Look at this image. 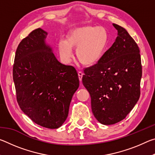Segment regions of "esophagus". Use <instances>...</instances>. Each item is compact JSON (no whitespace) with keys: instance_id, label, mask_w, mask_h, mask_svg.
<instances>
[{"instance_id":"34e87169","label":"esophagus","mask_w":155,"mask_h":155,"mask_svg":"<svg viewBox=\"0 0 155 155\" xmlns=\"http://www.w3.org/2000/svg\"><path fill=\"white\" fill-rule=\"evenodd\" d=\"M78 78H79V81L81 82V81H82L83 76V73L82 72H78Z\"/></svg>"}]
</instances>
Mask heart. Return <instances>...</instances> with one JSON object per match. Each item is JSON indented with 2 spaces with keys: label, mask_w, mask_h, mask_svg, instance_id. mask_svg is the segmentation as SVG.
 <instances>
[{
  "label": "heart",
  "mask_w": 155,
  "mask_h": 155,
  "mask_svg": "<svg viewBox=\"0 0 155 155\" xmlns=\"http://www.w3.org/2000/svg\"><path fill=\"white\" fill-rule=\"evenodd\" d=\"M107 41L108 35L104 28L85 26L70 31L67 40L61 39L59 51L63 61L68 64L73 56L72 48H77V58L84 65H92L101 59Z\"/></svg>",
  "instance_id": "heart-1"
}]
</instances>
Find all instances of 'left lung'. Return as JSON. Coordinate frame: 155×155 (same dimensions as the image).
Instances as JSON below:
<instances>
[{
  "mask_svg": "<svg viewBox=\"0 0 155 155\" xmlns=\"http://www.w3.org/2000/svg\"><path fill=\"white\" fill-rule=\"evenodd\" d=\"M113 26L117 31L114 43L96 65L84 70L82 78L94 117L104 125L119 122L133 109L142 75L137 44L124 28Z\"/></svg>",
  "mask_w": 155,
  "mask_h": 155,
  "instance_id": "obj_1",
  "label": "left lung"
}]
</instances>
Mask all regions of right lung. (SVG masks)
Returning a JSON list of instances; mask_svg holds the SVG:
<instances>
[{
    "label": "right lung",
    "instance_id": "obj_1",
    "mask_svg": "<svg viewBox=\"0 0 155 155\" xmlns=\"http://www.w3.org/2000/svg\"><path fill=\"white\" fill-rule=\"evenodd\" d=\"M47 35L39 28L21 41L13 78L21 110L37 124L53 129L66 120L79 79L74 67L57 60Z\"/></svg>",
    "mask_w": 155,
    "mask_h": 155
}]
</instances>
